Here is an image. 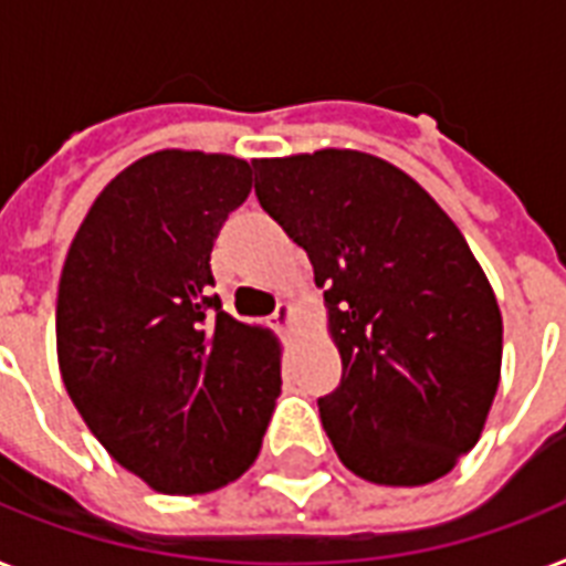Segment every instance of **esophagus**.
Here are the masks:
<instances>
[{
  "label": "esophagus",
  "instance_id": "esophagus-1",
  "mask_svg": "<svg viewBox=\"0 0 566 566\" xmlns=\"http://www.w3.org/2000/svg\"><path fill=\"white\" fill-rule=\"evenodd\" d=\"M293 317H296V308H293L291 302H279V308L273 311V323H270V326L275 328V332H287V328H291V323H293Z\"/></svg>",
  "mask_w": 566,
  "mask_h": 566
}]
</instances>
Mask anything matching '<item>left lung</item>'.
Returning a JSON list of instances; mask_svg holds the SVG:
<instances>
[{"label":"left lung","mask_w":566,"mask_h":566,"mask_svg":"<svg viewBox=\"0 0 566 566\" xmlns=\"http://www.w3.org/2000/svg\"><path fill=\"white\" fill-rule=\"evenodd\" d=\"M255 196L314 266L344 376L319 420L355 475L417 488L482 438L502 314L464 234L417 181L355 149L258 158Z\"/></svg>","instance_id":"left-lung-1"}]
</instances>
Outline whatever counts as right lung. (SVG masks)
<instances>
[{
    "label": "right lung",
    "instance_id": "add662e5",
    "mask_svg": "<svg viewBox=\"0 0 566 566\" xmlns=\"http://www.w3.org/2000/svg\"><path fill=\"white\" fill-rule=\"evenodd\" d=\"M252 190L234 155L161 149L108 181L57 284V367L108 455L149 488H226L282 394L275 337L213 296L211 249Z\"/></svg>",
    "mask_w": 566,
    "mask_h": 566
}]
</instances>
